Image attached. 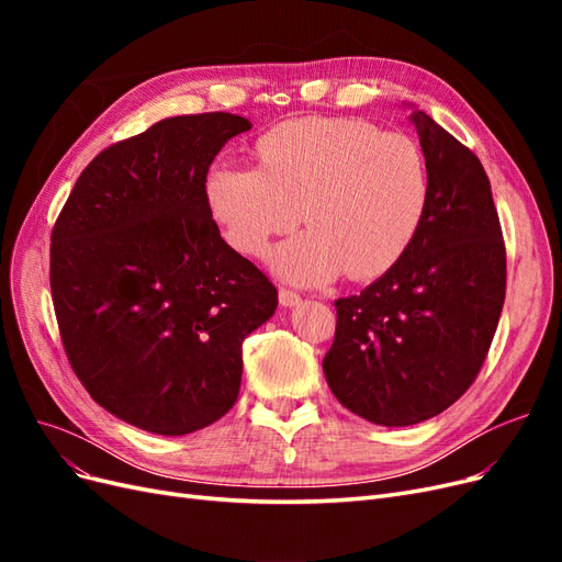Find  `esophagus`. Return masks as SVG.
I'll use <instances>...</instances> for the list:
<instances>
[{"mask_svg": "<svg viewBox=\"0 0 562 562\" xmlns=\"http://www.w3.org/2000/svg\"><path fill=\"white\" fill-rule=\"evenodd\" d=\"M279 302L283 304V307H295V304L302 302V297H300V293L291 291V288H281V291H279Z\"/></svg>", "mask_w": 562, "mask_h": 562, "instance_id": "1", "label": "esophagus"}]
</instances>
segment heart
Returning <instances> with one entry per match:
<instances>
[{
	"instance_id": "1",
	"label": "heart",
	"mask_w": 562,
	"mask_h": 562,
	"mask_svg": "<svg viewBox=\"0 0 562 562\" xmlns=\"http://www.w3.org/2000/svg\"><path fill=\"white\" fill-rule=\"evenodd\" d=\"M262 166H220L209 201L229 244L250 258L271 236L304 223L271 265L295 283L342 274L380 277L422 229L431 203V168L422 145L363 119L285 122L258 145Z\"/></svg>"
}]
</instances>
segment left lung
I'll return each instance as SVG.
<instances>
[{"label": "left lung", "instance_id": "obj_1", "mask_svg": "<svg viewBox=\"0 0 562 562\" xmlns=\"http://www.w3.org/2000/svg\"><path fill=\"white\" fill-rule=\"evenodd\" d=\"M413 122L431 203L413 246L361 295L335 302L328 386L347 411L407 427L450 407L479 378L506 295V248L485 168L429 114Z\"/></svg>", "mask_w": 562, "mask_h": 562}]
</instances>
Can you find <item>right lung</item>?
Masks as SVG:
<instances>
[{
	"label": "right lung",
	"mask_w": 562,
	"mask_h": 562,
	"mask_svg": "<svg viewBox=\"0 0 562 562\" xmlns=\"http://www.w3.org/2000/svg\"><path fill=\"white\" fill-rule=\"evenodd\" d=\"M229 112L161 119L83 168L50 232V297L91 398L133 427L184 436L239 398L241 345L279 293L225 244L206 194Z\"/></svg>",
	"instance_id": "add662e5"
}]
</instances>
